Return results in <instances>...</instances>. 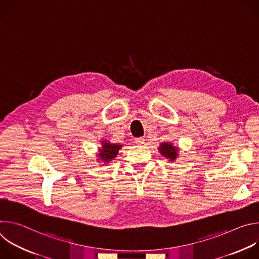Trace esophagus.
Segmentation results:
<instances>
[{
	"label": "esophagus",
	"instance_id": "obj_1",
	"mask_svg": "<svg viewBox=\"0 0 259 259\" xmlns=\"http://www.w3.org/2000/svg\"><path fill=\"white\" fill-rule=\"evenodd\" d=\"M144 141H145V139H144L143 137H139V138H136V139H135V143H136L137 145H142V144H144Z\"/></svg>",
	"mask_w": 259,
	"mask_h": 259
}]
</instances>
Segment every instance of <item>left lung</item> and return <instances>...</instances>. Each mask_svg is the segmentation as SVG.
<instances>
[{
  "label": "left lung",
  "instance_id": "8db88e82",
  "mask_svg": "<svg viewBox=\"0 0 259 259\" xmlns=\"http://www.w3.org/2000/svg\"><path fill=\"white\" fill-rule=\"evenodd\" d=\"M159 151L161 155L169 159V161H175L178 156V147L174 146L172 143L162 142L159 146Z\"/></svg>",
  "mask_w": 259,
  "mask_h": 259
}]
</instances>
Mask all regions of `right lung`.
<instances>
[{"instance_id":"add662e5","label":"right lung","mask_w":259,"mask_h":259,"mask_svg":"<svg viewBox=\"0 0 259 259\" xmlns=\"http://www.w3.org/2000/svg\"><path fill=\"white\" fill-rule=\"evenodd\" d=\"M102 143V146L101 149H99V161H103L104 163H108L112 160H114L119 151L121 150L122 145L121 144H117V143H110L106 140H102L101 141Z\"/></svg>"}]
</instances>
